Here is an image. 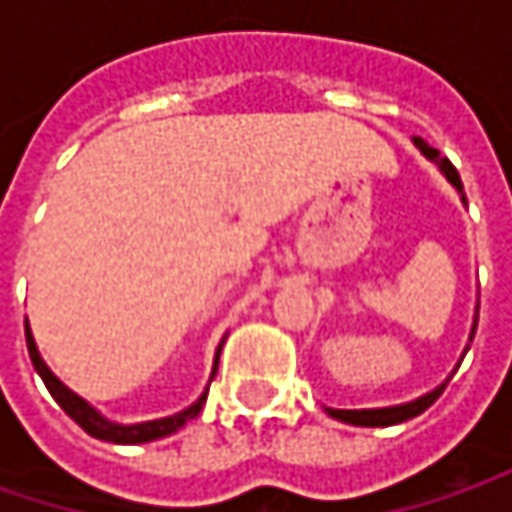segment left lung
Listing matches in <instances>:
<instances>
[{
	"label": "left lung",
	"instance_id": "obj_1",
	"mask_svg": "<svg viewBox=\"0 0 512 512\" xmlns=\"http://www.w3.org/2000/svg\"><path fill=\"white\" fill-rule=\"evenodd\" d=\"M415 148L427 156L430 162L439 165V171H442V174L448 177V183L460 192L462 204H465V192H462V180L460 174H457V168H454L445 156H439V151L430 148L424 139H415ZM474 329H477V317H474V323H471L468 341L474 338ZM465 353H468V347H465ZM445 385H448V379H445L442 385H436L433 391H427V394H421V397H415V400H409V403H400V406H382V409H326V412H329L332 418L344 421V424H353V427H394V424H403V421L421 415L424 409H430V406L436 403V397L445 391Z\"/></svg>",
	"mask_w": 512,
	"mask_h": 512
}]
</instances>
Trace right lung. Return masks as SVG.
<instances>
[{"label":"right lung","mask_w":512,"mask_h":512,"mask_svg":"<svg viewBox=\"0 0 512 512\" xmlns=\"http://www.w3.org/2000/svg\"><path fill=\"white\" fill-rule=\"evenodd\" d=\"M26 347H29V358H32L38 376L44 379V385H47V391L52 394V400H55V403H58V406H61V409H64L88 436H94V439H100V442H112V445H145V442L165 439V436L177 433L186 421H192V418L201 412V406L207 403V391H204L192 406H186L183 412H174V415H168V418L142 421V424H115V421H109L106 415H100L88 400H82L76 391H70V388L52 373L50 367H47V361L38 353V344H35V335H32V329H29V320H26ZM219 350H222V347H219ZM216 364H219V353H216V361H213L210 382H213V376H216Z\"/></svg>","instance_id":"right-lung-1"}]
</instances>
